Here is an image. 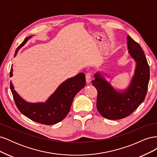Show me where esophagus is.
I'll list each match as a JSON object with an SVG mask.
<instances>
[{
    "instance_id": "esophagus-1",
    "label": "esophagus",
    "mask_w": 157,
    "mask_h": 157,
    "mask_svg": "<svg viewBox=\"0 0 157 157\" xmlns=\"http://www.w3.org/2000/svg\"><path fill=\"white\" fill-rule=\"evenodd\" d=\"M91 78H92V74L90 73H88L86 74V82L89 83L90 81H91Z\"/></svg>"
}]
</instances>
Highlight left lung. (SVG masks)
<instances>
[{
    "label": "left lung",
    "instance_id": "left-lung-1",
    "mask_svg": "<svg viewBox=\"0 0 157 157\" xmlns=\"http://www.w3.org/2000/svg\"><path fill=\"white\" fill-rule=\"evenodd\" d=\"M127 47L128 54L136 62L134 74L127 88L116 90L101 72L95 73L92 81L98 90V110L107 119H122L129 116L144 101L147 94L150 73L144 52L130 36H127Z\"/></svg>",
    "mask_w": 157,
    "mask_h": 157
}]
</instances>
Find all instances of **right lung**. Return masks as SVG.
Listing matches in <instances>:
<instances>
[{"label": "right lung", "mask_w": 157, "mask_h": 157, "mask_svg": "<svg viewBox=\"0 0 157 157\" xmlns=\"http://www.w3.org/2000/svg\"><path fill=\"white\" fill-rule=\"evenodd\" d=\"M31 36L27 37L19 46L14 54L16 57L22 46L25 44ZM13 76V68L11 67L10 77ZM86 84L85 75L80 73L72 78L67 79L61 83L56 91L45 102L30 103L24 100L17 92L10 81V90L16 105L20 111L29 119L46 125L56 124L67 115L75 96Z\"/></svg>", "instance_id": "1"}]
</instances>
